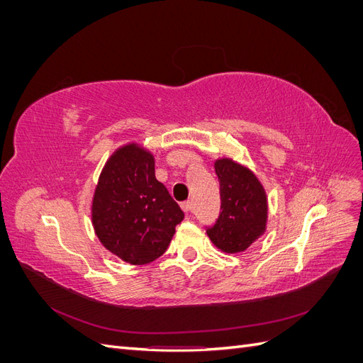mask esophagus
Instances as JSON below:
<instances>
[{"label":"esophagus","mask_w":363,"mask_h":363,"mask_svg":"<svg viewBox=\"0 0 363 363\" xmlns=\"http://www.w3.org/2000/svg\"><path fill=\"white\" fill-rule=\"evenodd\" d=\"M182 208H183V211H184L186 213H191V212L194 211V204H192L191 200H188V201L182 203Z\"/></svg>","instance_id":"obj_1"}]
</instances>
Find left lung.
Masks as SVG:
<instances>
[{
  "label": "left lung",
  "instance_id": "8db88e82",
  "mask_svg": "<svg viewBox=\"0 0 363 363\" xmlns=\"http://www.w3.org/2000/svg\"><path fill=\"white\" fill-rule=\"evenodd\" d=\"M221 194V213L207 236L228 255L245 251L265 233L268 223L267 192L257 175L230 157L213 162Z\"/></svg>",
  "mask_w": 363,
  "mask_h": 363
}]
</instances>
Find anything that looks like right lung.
Masks as SVG:
<instances>
[{"label": "right lung", "instance_id": "add662e5", "mask_svg": "<svg viewBox=\"0 0 363 363\" xmlns=\"http://www.w3.org/2000/svg\"><path fill=\"white\" fill-rule=\"evenodd\" d=\"M96 238L130 265H145L167 251L184 213L156 179L155 155L138 142L107 159L92 199Z\"/></svg>", "mask_w": 363, "mask_h": 363}]
</instances>
